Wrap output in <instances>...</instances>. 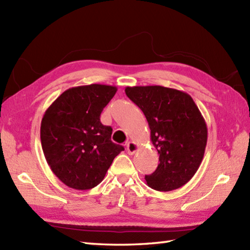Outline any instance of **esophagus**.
<instances>
[{
  "instance_id": "esophagus-1",
  "label": "esophagus",
  "mask_w": 250,
  "mask_h": 250,
  "mask_svg": "<svg viewBox=\"0 0 250 250\" xmlns=\"http://www.w3.org/2000/svg\"><path fill=\"white\" fill-rule=\"evenodd\" d=\"M137 148H139V145H137L135 142H129L128 144H126V150H128L129 155H133V153H135Z\"/></svg>"
}]
</instances>
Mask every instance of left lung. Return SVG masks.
<instances>
[{"label":"left lung","mask_w":250,"mask_h":250,"mask_svg":"<svg viewBox=\"0 0 250 250\" xmlns=\"http://www.w3.org/2000/svg\"><path fill=\"white\" fill-rule=\"evenodd\" d=\"M125 94L144 113L158 167L145 179L150 188L172 191L198 171L207 143L206 122L188 93L162 86L126 87Z\"/></svg>","instance_id":"1"}]
</instances>
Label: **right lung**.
<instances>
[{"mask_svg":"<svg viewBox=\"0 0 250 250\" xmlns=\"http://www.w3.org/2000/svg\"><path fill=\"white\" fill-rule=\"evenodd\" d=\"M117 87L92 83L73 87L58 97L43 116L41 142L51 171L67 187L98 186L117 155L125 150L111 142L113 129L100 116Z\"/></svg>","mask_w":250,"mask_h":250,"instance_id":"obj_1","label":"right lung"}]
</instances>
